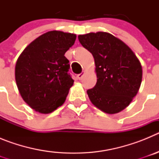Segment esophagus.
Instances as JSON below:
<instances>
[{
	"instance_id": "obj_1",
	"label": "esophagus",
	"mask_w": 159,
	"mask_h": 159,
	"mask_svg": "<svg viewBox=\"0 0 159 159\" xmlns=\"http://www.w3.org/2000/svg\"><path fill=\"white\" fill-rule=\"evenodd\" d=\"M84 72H82V73H80V74H79V75H77V78H78V80H81L83 78V76H84Z\"/></svg>"
}]
</instances>
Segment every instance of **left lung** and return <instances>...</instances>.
Listing matches in <instances>:
<instances>
[{
	"mask_svg": "<svg viewBox=\"0 0 159 159\" xmlns=\"http://www.w3.org/2000/svg\"><path fill=\"white\" fill-rule=\"evenodd\" d=\"M95 60L97 82L87 91L99 110L116 114L127 107L142 82V66L131 49L107 32H91L78 36Z\"/></svg>",
	"mask_w": 159,
	"mask_h": 159,
	"instance_id": "left-lung-1",
	"label": "left lung"
}]
</instances>
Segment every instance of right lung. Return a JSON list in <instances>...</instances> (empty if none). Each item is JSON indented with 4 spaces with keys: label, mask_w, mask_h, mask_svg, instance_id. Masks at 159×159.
I'll return each instance as SVG.
<instances>
[{
    "label": "right lung",
    "mask_w": 159,
    "mask_h": 159,
    "mask_svg": "<svg viewBox=\"0 0 159 159\" xmlns=\"http://www.w3.org/2000/svg\"><path fill=\"white\" fill-rule=\"evenodd\" d=\"M76 36L51 31L36 38L18 58L15 77L20 95L36 111L51 113L63 104L74 80L66 52Z\"/></svg>",
    "instance_id": "1"
}]
</instances>
